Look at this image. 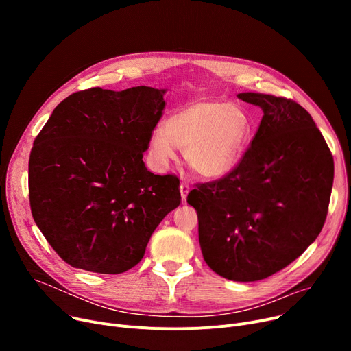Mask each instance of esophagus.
<instances>
[{"instance_id":"obj_1","label":"esophagus","mask_w":351,"mask_h":351,"mask_svg":"<svg viewBox=\"0 0 351 351\" xmlns=\"http://www.w3.org/2000/svg\"><path fill=\"white\" fill-rule=\"evenodd\" d=\"M180 196H182V200H186V196H188V193H189V191H191V188H189V185L186 182H182L180 183Z\"/></svg>"}]
</instances>
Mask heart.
Segmentation results:
<instances>
[{
    "label": "heart",
    "mask_w": 351,
    "mask_h": 351,
    "mask_svg": "<svg viewBox=\"0 0 351 351\" xmlns=\"http://www.w3.org/2000/svg\"><path fill=\"white\" fill-rule=\"evenodd\" d=\"M245 109L217 99H196L179 108L166 125L154 128L149 149L159 165L176 159L185 149L191 168L205 179L230 173L242 160L250 139Z\"/></svg>",
    "instance_id": "b5f03b06"
}]
</instances>
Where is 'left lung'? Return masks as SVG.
<instances>
[{"instance_id":"obj_1","label":"left lung","mask_w":351,"mask_h":351,"mask_svg":"<svg viewBox=\"0 0 351 351\" xmlns=\"http://www.w3.org/2000/svg\"><path fill=\"white\" fill-rule=\"evenodd\" d=\"M263 118L249 149L222 179L197 183V212L208 266L233 282H256L289 266L323 229L335 162L307 110L287 98L245 92Z\"/></svg>"}]
</instances>
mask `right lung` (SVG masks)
Masks as SVG:
<instances>
[{
    "label": "right lung",
    "instance_id": "right-lung-1",
    "mask_svg": "<svg viewBox=\"0 0 351 351\" xmlns=\"http://www.w3.org/2000/svg\"><path fill=\"white\" fill-rule=\"evenodd\" d=\"M165 89L89 88L65 98L34 141L28 163L32 217L72 267L119 274L179 206V179L142 160L165 108Z\"/></svg>",
    "mask_w": 351,
    "mask_h": 351
}]
</instances>
